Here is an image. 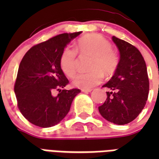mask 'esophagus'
I'll use <instances>...</instances> for the list:
<instances>
[{"instance_id": "34e87169", "label": "esophagus", "mask_w": 159, "mask_h": 159, "mask_svg": "<svg viewBox=\"0 0 159 159\" xmlns=\"http://www.w3.org/2000/svg\"><path fill=\"white\" fill-rule=\"evenodd\" d=\"M92 91V89L91 88H88V89H82V92H91Z\"/></svg>"}]
</instances>
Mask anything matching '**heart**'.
Segmentation results:
<instances>
[{
	"label": "heart",
	"instance_id": "1",
	"mask_svg": "<svg viewBox=\"0 0 159 159\" xmlns=\"http://www.w3.org/2000/svg\"><path fill=\"white\" fill-rule=\"evenodd\" d=\"M111 43L99 34H88L78 40L77 49L82 55L92 56L88 68L91 71L77 75L73 84L77 87L88 89L99 84L103 73L112 75L119 65V57L112 49ZM60 66L67 77H72L77 71V53L76 49L67 46L60 57Z\"/></svg>",
	"mask_w": 159,
	"mask_h": 159
}]
</instances>
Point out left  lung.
<instances>
[{"instance_id":"8db88e82","label":"left lung","mask_w":159,"mask_h":159,"mask_svg":"<svg viewBox=\"0 0 159 159\" xmlns=\"http://www.w3.org/2000/svg\"><path fill=\"white\" fill-rule=\"evenodd\" d=\"M112 39L120 58L114 76L103 86L109 89L107 98L98 109L106 120L125 125L133 121L145 106L149 82L145 61L138 48L116 36Z\"/></svg>"}]
</instances>
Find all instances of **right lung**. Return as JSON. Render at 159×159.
Listing matches in <instances>:
<instances>
[{
	"label": "right lung",
	"mask_w": 159,
	"mask_h": 159,
	"mask_svg": "<svg viewBox=\"0 0 159 159\" xmlns=\"http://www.w3.org/2000/svg\"><path fill=\"white\" fill-rule=\"evenodd\" d=\"M82 33L61 34L34 45L25 54L15 83L17 106L23 116L34 125L48 128L67 116L81 90H62L69 83L60 66V57L70 41ZM60 93L55 97L52 92Z\"/></svg>",
	"instance_id": "add662e5"
}]
</instances>
